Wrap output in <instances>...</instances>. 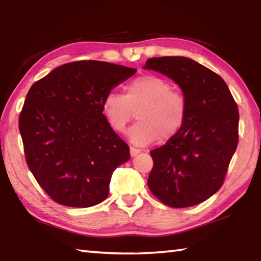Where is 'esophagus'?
I'll return each instance as SVG.
<instances>
[{
	"mask_svg": "<svg viewBox=\"0 0 261 261\" xmlns=\"http://www.w3.org/2000/svg\"><path fill=\"white\" fill-rule=\"evenodd\" d=\"M139 153H140V149H137V148H135V147H130V155H131V156L138 155Z\"/></svg>",
	"mask_w": 261,
	"mask_h": 261,
	"instance_id": "34e87169",
	"label": "esophagus"
}]
</instances>
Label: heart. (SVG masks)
Wrapping results in <instances>:
<instances>
[{"label": "heart", "mask_w": 261, "mask_h": 261, "mask_svg": "<svg viewBox=\"0 0 261 261\" xmlns=\"http://www.w3.org/2000/svg\"><path fill=\"white\" fill-rule=\"evenodd\" d=\"M171 84L158 76L146 74L125 87V95L109 92L102 109L106 118L116 132H123L137 112V122L129 138L138 146L152 144L161 137L168 140L177 134L187 116V101Z\"/></svg>", "instance_id": "heart-1"}]
</instances>
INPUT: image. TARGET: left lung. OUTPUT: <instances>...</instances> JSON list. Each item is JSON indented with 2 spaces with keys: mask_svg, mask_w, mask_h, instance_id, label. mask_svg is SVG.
Masks as SVG:
<instances>
[{
  "mask_svg": "<svg viewBox=\"0 0 261 261\" xmlns=\"http://www.w3.org/2000/svg\"><path fill=\"white\" fill-rule=\"evenodd\" d=\"M144 69L174 81L187 101L182 127L151 152L154 166L148 188L167 206L183 208L200 204L222 187L236 151L237 105L219 74L189 57H153Z\"/></svg>",
  "mask_w": 261,
  "mask_h": 261,
  "instance_id": "1",
  "label": "left lung"
}]
</instances>
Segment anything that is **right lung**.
Masks as SVG:
<instances>
[{"instance_id": "right-lung-1", "label": "right lung", "mask_w": 261, "mask_h": 261, "mask_svg": "<svg viewBox=\"0 0 261 261\" xmlns=\"http://www.w3.org/2000/svg\"><path fill=\"white\" fill-rule=\"evenodd\" d=\"M137 69L102 61L57 67L31 86L19 116L26 162L51 199L91 207L108 197L129 146L102 114L105 96Z\"/></svg>"}]
</instances>
